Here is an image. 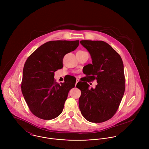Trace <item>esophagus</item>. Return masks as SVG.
<instances>
[{
  "mask_svg": "<svg viewBox=\"0 0 149 149\" xmlns=\"http://www.w3.org/2000/svg\"><path fill=\"white\" fill-rule=\"evenodd\" d=\"M79 81V80L78 79H76V85L77 83Z\"/></svg>",
  "mask_w": 149,
  "mask_h": 149,
  "instance_id": "obj_1",
  "label": "esophagus"
}]
</instances>
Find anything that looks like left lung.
Returning <instances> with one entry per match:
<instances>
[{
    "mask_svg": "<svg viewBox=\"0 0 149 149\" xmlns=\"http://www.w3.org/2000/svg\"><path fill=\"white\" fill-rule=\"evenodd\" d=\"M80 43L89 53L92 64L83 68L88 80L96 79L95 88L89 89L86 82H79L81 90L79 106L86 120L102 123L116 113L125 91L124 66L120 55L107 43L102 41L83 40Z\"/></svg>",
    "mask_w": 149,
    "mask_h": 149,
    "instance_id": "1",
    "label": "left lung"
}]
</instances>
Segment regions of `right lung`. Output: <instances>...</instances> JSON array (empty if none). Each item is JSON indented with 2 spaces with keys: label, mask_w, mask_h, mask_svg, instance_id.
Wrapping results in <instances>:
<instances>
[{
  "label": "right lung",
  "mask_w": 149,
  "mask_h": 149,
  "mask_svg": "<svg viewBox=\"0 0 149 149\" xmlns=\"http://www.w3.org/2000/svg\"><path fill=\"white\" fill-rule=\"evenodd\" d=\"M77 41H52L37 49L27 59L23 69L21 89L31 112L44 120L58 116L63 112L69 91L74 87L73 78L55 81L54 72L63 68L64 56L79 46Z\"/></svg>",
  "instance_id": "obj_1"
}]
</instances>
